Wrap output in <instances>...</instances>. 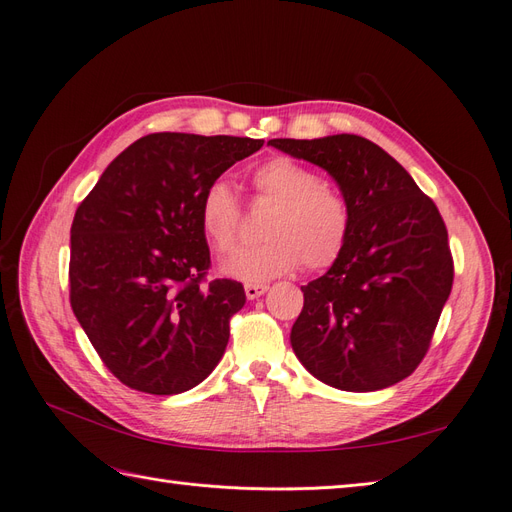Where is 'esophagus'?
<instances>
[{"mask_svg":"<svg viewBox=\"0 0 512 512\" xmlns=\"http://www.w3.org/2000/svg\"><path fill=\"white\" fill-rule=\"evenodd\" d=\"M267 290H269V288L262 286V284H245V297L250 299V301H254V299L262 297V294H265Z\"/></svg>","mask_w":512,"mask_h":512,"instance_id":"1","label":"esophagus"}]
</instances>
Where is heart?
<instances>
[{
  "label": "heart",
  "instance_id": "1",
  "mask_svg": "<svg viewBox=\"0 0 512 512\" xmlns=\"http://www.w3.org/2000/svg\"><path fill=\"white\" fill-rule=\"evenodd\" d=\"M256 198L275 209L262 228L267 241L228 258L222 271L241 282H267L297 269H327L342 256L350 235V209L316 170L290 158H273L254 168ZM200 230L215 252L228 254L239 243L241 205L226 179H213L200 196Z\"/></svg>",
  "mask_w": 512,
  "mask_h": 512
}]
</instances>
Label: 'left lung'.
I'll list each match as a JSON object with an SVG mask.
<instances>
[{
  "mask_svg": "<svg viewBox=\"0 0 512 512\" xmlns=\"http://www.w3.org/2000/svg\"><path fill=\"white\" fill-rule=\"evenodd\" d=\"M269 145L327 170L350 209L342 256L301 286L294 354L309 374L342 391H380L408 378L453 288L438 207L404 166L363 136L273 138Z\"/></svg>",
  "mask_w": 512,
  "mask_h": 512,
  "instance_id": "1",
  "label": "left lung"
}]
</instances>
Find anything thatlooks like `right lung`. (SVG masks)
Masks as SVG:
<instances>
[{"label": "right lung", "instance_id": "1", "mask_svg": "<svg viewBox=\"0 0 512 512\" xmlns=\"http://www.w3.org/2000/svg\"><path fill=\"white\" fill-rule=\"evenodd\" d=\"M265 141L158 132L106 166L70 228V305L111 374L134 391L177 395L224 356L245 305L211 265L198 207L207 185Z\"/></svg>", "mask_w": 512, "mask_h": 512}]
</instances>
